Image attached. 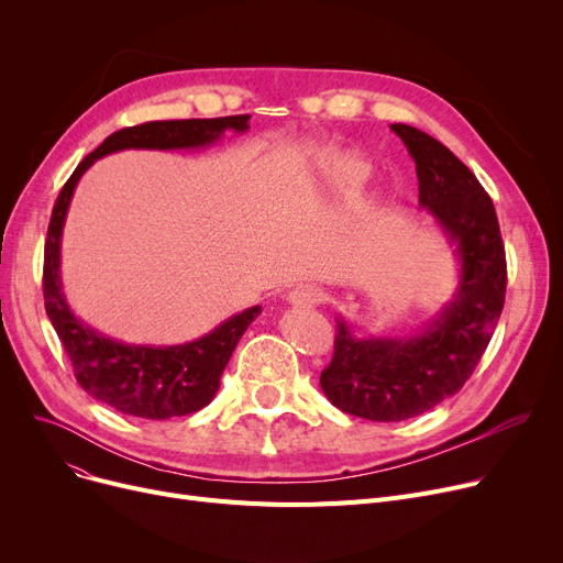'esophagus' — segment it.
<instances>
[{"label":"esophagus","instance_id":"34e87169","mask_svg":"<svg viewBox=\"0 0 563 563\" xmlns=\"http://www.w3.org/2000/svg\"><path fill=\"white\" fill-rule=\"evenodd\" d=\"M321 299H323V291L317 285H308V283L294 287L287 294V301L294 308H314L321 303Z\"/></svg>","mask_w":563,"mask_h":563}]
</instances>
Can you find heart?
<instances>
[{
  "instance_id": "heart-1",
  "label": "heart",
  "mask_w": 563,
  "mask_h": 563,
  "mask_svg": "<svg viewBox=\"0 0 563 563\" xmlns=\"http://www.w3.org/2000/svg\"><path fill=\"white\" fill-rule=\"evenodd\" d=\"M367 175L369 170L361 159L346 157L340 159L333 168V185L340 194H358L367 183Z\"/></svg>"
}]
</instances>
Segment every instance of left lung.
Returning a JSON list of instances; mask_svg holds the SVG:
<instances>
[{
    "mask_svg": "<svg viewBox=\"0 0 563 563\" xmlns=\"http://www.w3.org/2000/svg\"><path fill=\"white\" fill-rule=\"evenodd\" d=\"M416 162L420 210L445 234L459 262L454 297L422 329L358 335L342 314L321 390L342 412L401 422L456 395L482 361L505 308L507 260L493 200L472 170L433 136L395 123Z\"/></svg>",
    "mask_w": 563,
    "mask_h": 563,
    "instance_id": "left-lung-1",
    "label": "left lung"
}]
</instances>
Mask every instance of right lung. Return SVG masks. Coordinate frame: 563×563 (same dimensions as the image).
I'll return each mask as SVG.
<instances>
[{"label": "right lung", "instance_id": "right-lung-1", "mask_svg": "<svg viewBox=\"0 0 563 563\" xmlns=\"http://www.w3.org/2000/svg\"><path fill=\"white\" fill-rule=\"evenodd\" d=\"M251 115L155 121L118 130L86 155L58 194L45 242L43 294L52 327L62 340L79 386L93 399L145 420L189 416L210 404L221 374L246 329L262 312L246 308L221 321L210 333L183 344H130L88 327L68 306L62 280V236L68 207L81 175L98 159L121 151H198L223 139L244 134Z\"/></svg>", "mask_w": 563, "mask_h": 563}]
</instances>
